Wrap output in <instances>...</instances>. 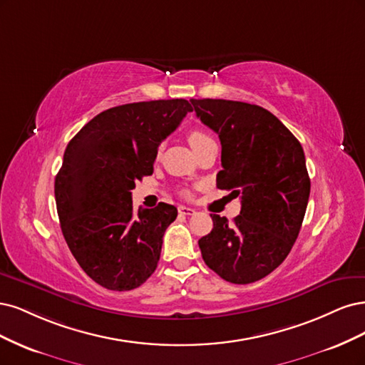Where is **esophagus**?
<instances>
[{"mask_svg":"<svg viewBox=\"0 0 365 365\" xmlns=\"http://www.w3.org/2000/svg\"><path fill=\"white\" fill-rule=\"evenodd\" d=\"M197 212L195 209H192V207H187V206H180L179 207V214H182V215H194Z\"/></svg>","mask_w":365,"mask_h":365,"instance_id":"esophagus-1","label":"esophagus"}]
</instances>
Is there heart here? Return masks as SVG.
<instances>
[{"label": "heart", "instance_id": "heart-1", "mask_svg": "<svg viewBox=\"0 0 365 365\" xmlns=\"http://www.w3.org/2000/svg\"><path fill=\"white\" fill-rule=\"evenodd\" d=\"M187 140H190V145L192 147V150H195L200 145H203L206 143H210V140H212V138H210L209 135H206L202 130H191L190 133H187Z\"/></svg>", "mask_w": 365, "mask_h": 365}]
</instances>
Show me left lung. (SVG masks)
<instances>
[{"label": "left lung", "instance_id": "obj_1", "mask_svg": "<svg viewBox=\"0 0 365 365\" xmlns=\"http://www.w3.org/2000/svg\"><path fill=\"white\" fill-rule=\"evenodd\" d=\"M218 135L220 190L241 197L232 222L210 214L214 229L200 238L203 261L232 284H252L276 269L296 242L311 180L304 153L288 128L261 106L232 100H191Z\"/></svg>", "mask_w": 365, "mask_h": 365}]
</instances>
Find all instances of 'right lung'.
Segmentation results:
<instances>
[{"label": "right lung", "mask_w": 365, "mask_h": 365, "mask_svg": "<svg viewBox=\"0 0 365 365\" xmlns=\"http://www.w3.org/2000/svg\"><path fill=\"white\" fill-rule=\"evenodd\" d=\"M187 100L116 106L69 140L54 182L58 221L83 272L112 291L140 287L158 267L173 205L135 210V182L153 174L158 147L179 127Z\"/></svg>", "instance_id": "1"}]
</instances>
